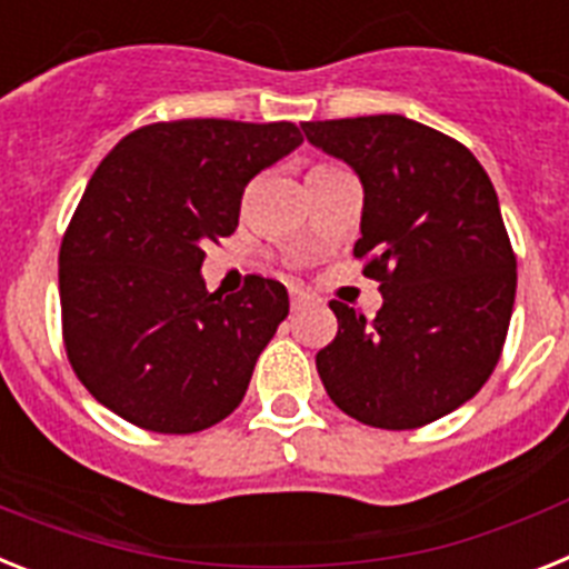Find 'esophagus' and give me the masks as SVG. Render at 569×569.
<instances>
[{
    "label": "esophagus",
    "instance_id": "34e87169",
    "mask_svg": "<svg viewBox=\"0 0 569 569\" xmlns=\"http://www.w3.org/2000/svg\"><path fill=\"white\" fill-rule=\"evenodd\" d=\"M309 303V295L300 289H291V309H300V306Z\"/></svg>",
    "mask_w": 569,
    "mask_h": 569
}]
</instances>
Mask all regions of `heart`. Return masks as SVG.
<instances>
[{"label":"heart","instance_id":"obj_1","mask_svg":"<svg viewBox=\"0 0 569 569\" xmlns=\"http://www.w3.org/2000/svg\"><path fill=\"white\" fill-rule=\"evenodd\" d=\"M318 168H329L326 162H320V166H312V171H318Z\"/></svg>","mask_w":569,"mask_h":569}]
</instances>
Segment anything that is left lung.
Segmentation results:
<instances>
[{
    "label": "left lung",
    "instance_id": "left-lung-1",
    "mask_svg": "<svg viewBox=\"0 0 569 569\" xmlns=\"http://www.w3.org/2000/svg\"><path fill=\"white\" fill-rule=\"evenodd\" d=\"M300 128L363 182L355 257L383 295L375 318L329 303L338 335L315 358L326 392L369 427L438 421L487 383L516 303L490 177L467 146L401 113Z\"/></svg>",
    "mask_w": 569,
    "mask_h": 569
}]
</instances>
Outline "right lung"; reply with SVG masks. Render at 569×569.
<instances>
[{"instance_id": "add662e5", "label": "right lung", "mask_w": 569, "mask_h": 569, "mask_svg": "<svg viewBox=\"0 0 569 569\" xmlns=\"http://www.w3.org/2000/svg\"><path fill=\"white\" fill-rule=\"evenodd\" d=\"M300 142L295 122L174 120L108 151L59 246L62 340L102 407L162 435L240 407L289 295L260 274L209 291L202 246L234 234L251 177Z\"/></svg>"}]
</instances>
